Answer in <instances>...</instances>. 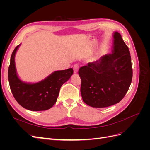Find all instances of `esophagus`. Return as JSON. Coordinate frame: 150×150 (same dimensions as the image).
I'll return each instance as SVG.
<instances>
[{"label": "esophagus", "mask_w": 150, "mask_h": 150, "mask_svg": "<svg viewBox=\"0 0 150 150\" xmlns=\"http://www.w3.org/2000/svg\"><path fill=\"white\" fill-rule=\"evenodd\" d=\"M73 69H74V72L75 74L78 73V69H79V65L78 64H76L73 66Z\"/></svg>", "instance_id": "esophagus-1"}]
</instances>
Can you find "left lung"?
Returning <instances> with one entry per match:
<instances>
[{
    "label": "left lung",
    "instance_id": "left-lung-1",
    "mask_svg": "<svg viewBox=\"0 0 150 150\" xmlns=\"http://www.w3.org/2000/svg\"><path fill=\"white\" fill-rule=\"evenodd\" d=\"M111 54L89 62L78 71L83 100L94 108L108 107L121 101L129 88L133 77L128 47L115 32Z\"/></svg>",
    "mask_w": 150,
    "mask_h": 150
}]
</instances>
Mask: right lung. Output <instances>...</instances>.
Here are the masks:
<instances>
[{
  "instance_id": "obj_1",
  "label": "right lung",
  "mask_w": 150,
  "mask_h": 150,
  "mask_svg": "<svg viewBox=\"0 0 150 150\" xmlns=\"http://www.w3.org/2000/svg\"><path fill=\"white\" fill-rule=\"evenodd\" d=\"M19 46L13 50L8 70V82L13 96L21 106L28 110H49L56 103L61 87L71 78L73 69L69 68L55 71L38 83H23L18 78L15 66V55Z\"/></svg>"
}]
</instances>
